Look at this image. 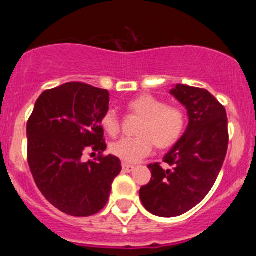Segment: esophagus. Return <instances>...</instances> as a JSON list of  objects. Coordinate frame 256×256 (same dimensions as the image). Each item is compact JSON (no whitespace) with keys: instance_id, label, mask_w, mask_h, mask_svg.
<instances>
[{"instance_id":"34e87169","label":"esophagus","mask_w":256,"mask_h":256,"mask_svg":"<svg viewBox=\"0 0 256 256\" xmlns=\"http://www.w3.org/2000/svg\"><path fill=\"white\" fill-rule=\"evenodd\" d=\"M122 166H123V170L126 172V173H130V172L134 170V165L132 164H126V162H123Z\"/></svg>"}]
</instances>
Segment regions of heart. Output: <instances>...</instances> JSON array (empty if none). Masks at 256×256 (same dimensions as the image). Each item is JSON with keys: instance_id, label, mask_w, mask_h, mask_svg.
<instances>
[{"instance_id": "1", "label": "heart", "mask_w": 256, "mask_h": 256, "mask_svg": "<svg viewBox=\"0 0 256 256\" xmlns=\"http://www.w3.org/2000/svg\"><path fill=\"white\" fill-rule=\"evenodd\" d=\"M126 112L142 119L134 138H122L110 146L114 156L126 162H137L148 156L154 144L160 150L173 148L186 132L187 115L180 106H170L152 94L133 97L126 105ZM100 126L108 136L115 137L120 130V122L114 110H108Z\"/></svg>"}]
</instances>
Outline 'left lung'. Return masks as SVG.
<instances>
[{
    "instance_id": "8db88e82",
    "label": "left lung",
    "mask_w": 256,
    "mask_h": 256,
    "mask_svg": "<svg viewBox=\"0 0 256 256\" xmlns=\"http://www.w3.org/2000/svg\"><path fill=\"white\" fill-rule=\"evenodd\" d=\"M188 114L182 138L164 158L170 166L148 165L151 180L140 190L144 209L164 218L182 216L209 194L224 162L228 119L224 106L209 91L186 84L170 90Z\"/></svg>"
}]
</instances>
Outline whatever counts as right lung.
Returning a JSON list of instances; mask_svg holds the SVG:
<instances>
[{
	"mask_svg": "<svg viewBox=\"0 0 256 256\" xmlns=\"http://www.w3.org/2000/svg\"><path fill=\"white\" fill-rule=\"evenodd\" d=\"M108 92L80 82L46 90L26 124L28 164L42 195L60 212L90 216L108 204L112 183L122 170L116 156H104L100 126ZM100 154L82 162L86 150Z\"/></svg>",
	"mask_w": 256,
	"mask_h": 256,
	"instance_id": "1",
	"label": "right lung"
}]
</instances>
